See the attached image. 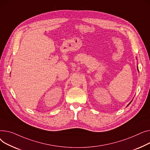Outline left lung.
Wrapping results in <instances>:
<instances>
[{
  "mask_svg": "<svg viewBox=\"0 0 150 150\" xmlns=\"http://www.w3.org/2000/svg\"><path fill=\"white\" fill-rule=\"evenodd\" d=\"M137 69H138V67H137ZM131 102H132V100H131V102H129V104H128V105H127V106H128V105H129V104H130V103H131Z\"/></svg>",
  "mask_w": 150,
  "mask_h": 150,
  "instance_id": "left-lung-1",
  "label": "left lung"
}]
</instances>
